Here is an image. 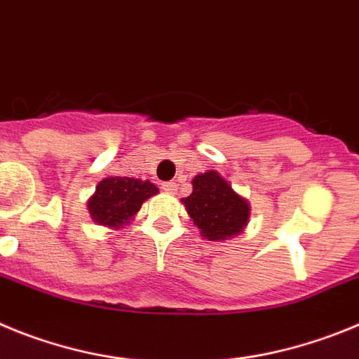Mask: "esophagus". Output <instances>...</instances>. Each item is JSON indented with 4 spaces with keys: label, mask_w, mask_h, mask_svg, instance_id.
<instances>
[{
    "label": "esophagus",
    "mask_w": 359,
    "mask_h": 359,
    "mask_svg": "<svg viewBox=\"0 0 359 359\" xmlns=\"http://www.w3.org/2000/svg\"><path fill=\"white\" fill-rule=\"evenodd\" d=\"M163 191L168 193V195H175V193H177V184L175 182H164L163 184Z\"/></svg>",
    "instance_id": "34e87169"
}]
</instances>
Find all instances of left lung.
Instances as JSON below:
<instances>
[{
    "mask_svg": "<svg viewBox=\"0 0 359 359\" xmlns=\"http://www.w3.org/2000/svg\"><path fill=\"white\" fill-rule=\"evenodd\" d=\"M191 182L193 193L182 198V203L203 238L231 240L247 227L250 205L218 172L200 173Z\"/></svg>",
    "mask_w": 359,
    "mask_h": 359,
    "instance_id": "8db88e82",
    "label": "left lung"
}]
</instances>
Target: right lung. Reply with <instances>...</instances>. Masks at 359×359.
<instances>
[{"instance_id": "1", "label": "right lung", "mask_w": 359, "mask_h": 359, "mask_svg": "<svg viewBox=\"0 0 359 359\" xmlns=\"http://www.w3.org/2000/svg\"><path fill=\"white\" fill-rule=\"evenodd\" d=\"M159 193L150 180L132 177H109L96 186L95 195L87 202L95 224L121 229L141 209L143 202Z\"/></svg>"}]
</instances>
